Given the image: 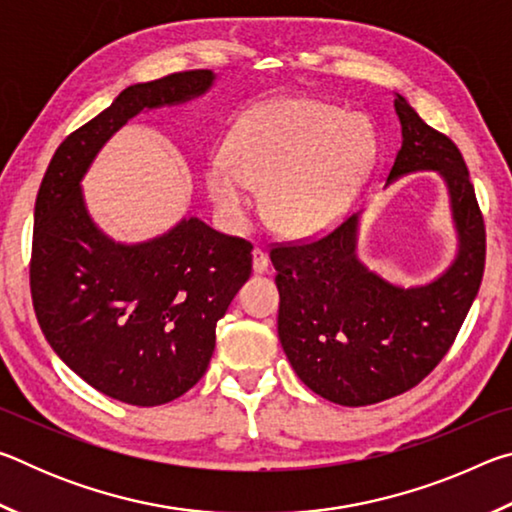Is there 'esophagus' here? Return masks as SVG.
I'll return each instance as SVG.
<instances>
[{
	"instance_id": "34e87169",
	"label": "esophagus",
	"mask_w": 512,
	"mask_h": 512,
	"mask_svg": "<svg viewBox=\"0 0 512 512\" xmlns=\"http://www.w3.org/2000/svg\"><path fill=\"white\" fill-rule=\"evenodd\" d=\"M253 271L259 273V275L268 271V255L264 253L262 248L253 250Z\"/></svg>"
}]
</instances>
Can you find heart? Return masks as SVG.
<instances>
[{
    "label": "heart",
    "mask_w": 512,
    "mask_h": 512,
    "mask_svg": "<svg viewBox=\"0 0 512 512\" xmlns=\"http://www.w3.org/2000/svg\"><path fill=\"white\" fill-rule=\"evenodd\" d=\"M375 158L377 135L366 117L316 99H275L237 121L225 160L210 164L205 183L232 228L250 223L253 187L264 189L262 210L275 232L307 239L348 214Z\"/></svg>",
    "instance_id": "b5f03b06"
}]
</instances>
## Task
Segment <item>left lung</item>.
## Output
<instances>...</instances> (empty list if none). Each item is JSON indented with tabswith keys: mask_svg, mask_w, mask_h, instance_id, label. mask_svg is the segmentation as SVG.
I'll return each mask as SVG.
<instances>
[{
	"mask_svg": "<svg viewBox=\"0 0 512 512\" xmlns=\"http://www.w3.org/2000/svg\"><path fill=\"white\" fill-rule=\"evenodd\" d=\"M395 112L402 149L386 187L420 171L443 180L456 230L452 264L415 287L386 280L359 259L361 214L311 244L271 250L282 350L302 384L341 406L377 404L420 384L452 348L483 277V216L461 151L400 94Z\"/></svg>",
	"mask_w": 512,
	"mask_h": 512,
	"instance_id": "left-lung-1",
	"label": "left lung"
}]
</instances>
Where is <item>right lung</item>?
Wrapping results in <instances>:
<instances>
[{
	"mask_svg": "<svg viewBox=\"0 0 512 512\" xmlns=\"http://www.w3.org/2000/svg\"><path fill=\"white\" fill-rule=\"evenodd\" d=\"M214 81L212 69H196L126 88L58 146L36 198L31 296L42 334L83 381L133 406L167 404L205 375L253 246L196 216L137 244L115 241L81 183L121 126L203 97Z\"/></svg>",
	"mask_w": 512,
	"mask_h": 512,
	"instance_id": "add662e5",
	"label": "right lung"
}]
</instances>
